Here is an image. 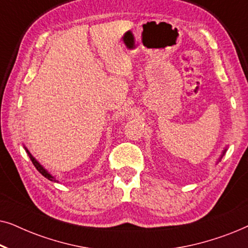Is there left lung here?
<instances>
[{"mask_svg": "<svg viewBox=\"0 0 248 248\" xmlns=\"http://www.w3.org/2000/svg\"><path fill=\"white\" fill-rule=\"evenodd\" d=\"M227 150H228V144H227L226 145V147L225 148H223V150H222V152H221V155H220V157L218 158V160H217V162H216V165L217 164H218V162L220 161V160H221V159H222V157H223V155H225V154H226V151Z\"/></svg>", "mask_w": 248, "mask_h": 248, "instance_id": "1", "label": "left lung"}]
</instances>
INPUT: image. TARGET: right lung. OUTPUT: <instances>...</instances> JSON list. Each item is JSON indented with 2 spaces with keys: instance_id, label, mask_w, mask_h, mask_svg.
I'll return each instance as SVG.
<instances>
[{
  "instance_id": "obj_1",
  "label": "right lung",
  "mask_w": 248,
  "mask_h": 248,
  "mask_svg": "<svg viewBox=\"0 0 248 248\" xmlns=\"http://www.w3.org/2000/svg\"><path fill=\"white\" fill-rule=\"evenodd\" d=\"M23 148H25V150H26V152H27V155H29V158H30V160L32 161V164H33V166H35L36 167V169L37 170H38L40 174H42L44 177H46L47 179H49V181H52V182H55V183H60L59 181H57V179L55 178V176H53L52 174H50V172L47 170V169L44 167V166L40 164V162L37 160V159L33 157V155L30 154V151L28 150V148L26 147V145H23Z\"/></svg>"
}]
</instances>
